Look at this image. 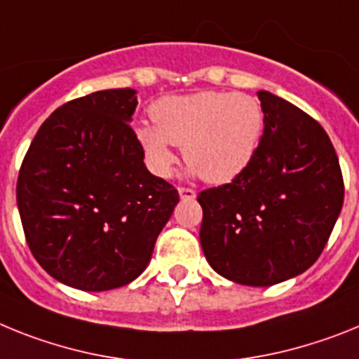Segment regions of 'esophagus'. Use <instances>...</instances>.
<instances>
[{
	"label": "esophagus",
	"mask_w": 359,
	"mask_h": 359,
	"mask_svg": "<svg viewBox=\"0 0 359 359\" xmlns=\"http://www.w3.org/2000/svg\"><path fill=\"white\" fill-rule=\"evenodd\" d=\"M179 195H180V198H184V201H193V198L197 197L195 189H191V188H179Z\"/></svg>",
	"instance_id": "esophagus-1"
}]
</instances>
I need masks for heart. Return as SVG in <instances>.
<instances>
[{"label":"heart","instance_id":"b5f03b06","mask_svg":"<svg viewBox=\"0 0 359 359\" xmlns=\"http://www.w3.org/2000/svg\"><path fill=\"white\" fill-rule=\"evenodd\" d=\"M155 124H139L135 139L155 175L168 177L177 162L175 144L184 161L205 182L238 179L257 157L266 115L248 93L204 92L168 95L149 108Z\"/></svg>","mask_w":359,"mask_h":359}]
</instances>
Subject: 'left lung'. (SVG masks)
Instances as JSON below:
<instances>
[{
    "instance_id": "1",
    "label": "left lung",
    "mask_w": 359,
    "mask_h": 359,
    "mask_svg": "<svg viewBox=\"0 0 359 359\" xmlns=\"http://www.w3.org/2000/svg\"><path fill=\"white\" fill-rule=\"evenodd\" d=\"M266 128L251 166L198 193L201 244L231 282L267 287L309 269L344 205L338 155L320 123L271 92H258Z\"/></svg>"
}]
</instances>
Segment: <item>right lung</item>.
<instances>
[{
  "instance_id": "add662e5",
  "label": "right lung",
  "mask_w": 359,
  "mask_h": 359,
  "mask_svg": "<svg viewBox=\"0 0 359 359\" xmlns=\"http://www.w3.org/2000/svg\"><path fill=\"white\" fill-rule=\"evenodd\" d=\"M135 90L59 106L21 164L15 198L39 266L81 291L123 287L146 269L179 191L151 175L130 126Z\"/></svg>"
}]
</instances>
